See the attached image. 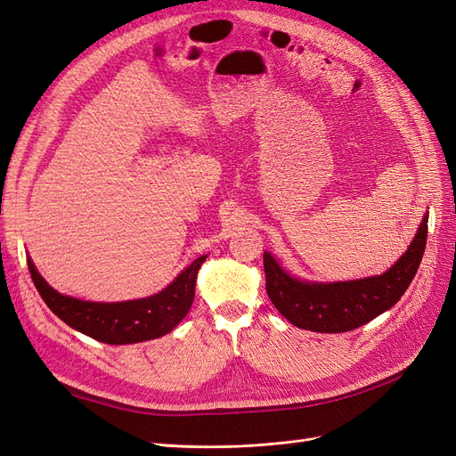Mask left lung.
<instances>
[{"mask_svg":"<svg viewBox=\"0 0 456 456\" xmlns=\"http://www.w3.org/2000/svg\"><path fill=\"white\" fill-rule=\"evenodd\" d=\"M428 236V215L405 255L382 275L340 281L308 283L289 275L265 253L266 293L285 320L315 333H346L392 308L407 291L420 266Z\"/></svg>","mask_w":456,"mask_h":456,"instance_id":"1","label":"left lung"}]
</instances>
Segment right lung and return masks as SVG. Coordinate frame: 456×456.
Listing matches in <instances>:
<instances>
[{
	"instance_id": "add662e5",
	"label": "right lung",
	"mask_w": 456,
	"mask_h": 456,
	"mask_svg": "<svg viewBox=\"0 0 456 456\" xmlns=\"http://www.w3.org/2000/svg\"><path fill=\"white\" fill-rule=\"evenodd\" d=\"M205 258L207 255L196 258L161 293L139 300L114 302V305L87 302L57 293L37 273L30 258L28 270L41 298L66 325L104 344H134L159 338L181 323L194 302L198 270Z\"/></svg>"
}]
</instances>
